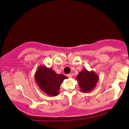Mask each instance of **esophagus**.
Instances as JSON below:
<instances>
[{
    "instance_id": "1",
    "label": "esophagus",
    "mask_w": 129,
    "mask_h": 129,
    "mask_svg": "<svg viewBox=\"0 0 129 129\" xmlns=\"http://www.w3.org/2000/svg\"><path fill=\"white\" fill-rule=\"evenodd\" d=\"M67 77L68 78H71L72 77V75L70 74H67Z\"/></svg>"
}]
</instances>
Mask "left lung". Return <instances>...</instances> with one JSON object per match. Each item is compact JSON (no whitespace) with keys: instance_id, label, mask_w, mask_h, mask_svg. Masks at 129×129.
Returning <instances> with one entry per match:
<instances>
[{"instance_id":"1","label":"left lung","mask_w":129,"mask_h":129,"mask_svg":"<svg viewBox=\"0 0 129 129\" xmlns=\"http://www.w3.org/2000/svg\"><path fill=\"white\" fill-rule=\"evenodd\" d=\"M76 79L81 92L88 93L96 86L99 76L94 71H89L87 70L84 69L79 73Z\"/></svg>"}]
</instances>
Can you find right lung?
<instances>
[{
    "instance_id": "obj_1",
    "label": "right lung",
    "mask_w": 129,
    "mask_h": 129,
    "mask_svg": "<svg viewBox=\"0 0 129 129\" xmlns=\"http://www.w3.org/2000/svg\"><path fill=\"white\" fill-rule=\"evenodd\" d=\"M35 80L40 90L50 96L58 95L60 85L67 77L57 74L51 68L40 66L35 73Z\"/></svg>"
}]
</instances>
